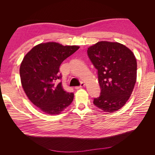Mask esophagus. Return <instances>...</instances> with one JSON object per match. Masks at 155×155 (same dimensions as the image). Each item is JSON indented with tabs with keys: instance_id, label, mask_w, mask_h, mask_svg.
<instances>
[{
	"instance_id": "obj_1",
	"label": "esophagus",
	"mask_w": 155,
	"mask_h": 155,
	"mask_svg": "<svg viewBox=\"0 0 155 155\" xmlns=\"http://www.w3.org/2000/svg\"><path fill=\"white\" fill-rule=\"evenodd\" d=\"M84 86H85V83H83V82H81V85H80V86H79V87H75V88H76V89L81 88H82V87H83Z\"/></svg>"
}]
</instances>
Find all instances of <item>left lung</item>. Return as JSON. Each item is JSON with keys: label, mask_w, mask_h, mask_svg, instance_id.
I'll return each instance as SVG.
<instances>
[{"label": "left lung", "mask_w": 155, "mask_h": 155, "mask_svg": "<svg viewBox=\"0 0 155 155\" xmlns=\"http://www.w3.org/2000/svg\"><path fill=\"white\" fill-rule=\"evenodd\" d=\"M87 54L97 70L100 95L93 103L107 112L119 110L127 101L137 81V63L133 51L124 45L108 41L90 46Z\"/></svg>", "instance_id": "1"}]
</instances>
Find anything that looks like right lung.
I'll return each mask as SVG.
<instances>
[{"label":"right lung","mask_w":155,"mask_h":155,"mask_svg":"<svg viewBox=\"0 0 155 155\" xmlns=\"http://www.w3.org/2000/svg\"><path fill=\"white\" fill-rule=\"evenodd\" d=\"M79 48L63 46L54 42L34 46L23 59L20 77L23 89L29 100L41 111L58 114L74 100V94L64 91L59 67L64 59Z\"/></svg>","instance_id":"add662e5"}]
</instances>
